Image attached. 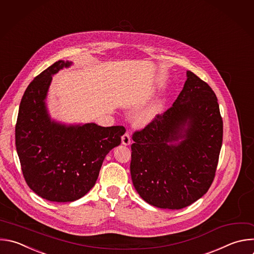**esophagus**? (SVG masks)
<instances>
[{
    "label": "esophagus",
    "instance_id": "esophagus-1",
    "mask_svg": "<svg viewBox=\"0 0 254 254\" xmlns=\"http://www.w3.org/2000/svg\"><path fill=\"white\" fill-rule=\"evenodd\" d=\"M131 142V139H130V135L128 132H126L123 136H122V143L124 145H129Z\"/></svg>",
    "mask_w": 254,
    "mask_h": 254
}]
</instances>
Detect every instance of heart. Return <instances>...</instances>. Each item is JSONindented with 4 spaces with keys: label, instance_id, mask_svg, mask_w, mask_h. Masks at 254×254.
<instances>
[{
    "label": "heart",
    "instance_id": "heart-1",
    "mask_svg": "<svg viewBox=\"0 0 254 254\" xmlns=\"http://www.w3.org/2000/svg\"><path fill=\"white\" fill-rule=\"evenodd\" d=\"M159 107H160L159 102H155L149 109H147L146 111L142 112V113L137 117V119H136L137 123H138V124H145V123H147L148 121H150V120L152 119V117L156 114V112L158 111Z\"/></svg>",
    "mask_w": 254,
    "mask_h": 254
}]
</instances>
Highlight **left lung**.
Returning <instances> with one entry per match:
<instances>
[{"mask_svg":"<svg viewBox=\"0 0 254 254\" xmlns=\"http://www.w3.org/2000/svg\"><path fill=\"white\" fill-rule=\"evenodd\" d=\"M222 133L214 92L188 70L173 107L132 135L130 176L139 196L167 209L203 196L215 176Z\"/></svg>","mask_w":254,"mask_h":254,"instance_id":"1","label":"left lung"}]
</instances>
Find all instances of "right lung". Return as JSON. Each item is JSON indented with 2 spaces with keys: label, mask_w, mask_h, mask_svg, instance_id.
Masks as SVG:
<instances>
[{
  "label": "right lung",
  "mask_w": 254,
  "mask_h": 254,
  "mask_svg": "<svg viewBox=\"0 0 254 254\" xmlns=\"http://www.w3.org/2000/svg\"><path fill=\"white\" fill-rule=\"evenodd\" d=\"M71 62L58 61L29 84L20 104L16 147L29 188L39 196L70 202L95 186L106 155L121 144L124 127L95 123L65 125L53 120L46 99L52 76Z\"/></svg>",
  "instance_id": "obj_1"
}]
</instances>
